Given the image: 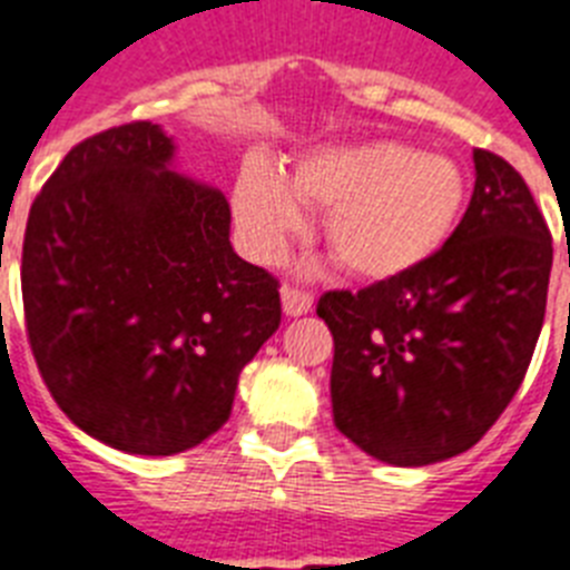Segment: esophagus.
Here are the masks:
<instances>
[{"label":"esophagus","instance_id":"obj_1","mask_svg":"<svg viewBox=\"0 0 570 570\" xmlns=\"http://www.w3.org/2000/svg\"><path fill=\"white\" fill-rule=\"evenodd\" d=\"M281 301H284L286 315H304L313 309V293H307V289H298V286L286 284L284 289H281Z\"/></svg>","mask_w":570,"mask_h":570}]
</instances>
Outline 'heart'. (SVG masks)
Returning <instances> with one entry per match:
<instances>
[{"instance_id":"b5f03b06","label":"heart","mask_w":570,"mask_h":570,"mask_svg":"<svg viewBox=\"0 0 570 570\" xmlns=\"http://www.w3.org/2000/svg\"><path fill=\"white\" fill-rule=\"evenodd\" d=\"M327 208L324 237L344 272L389 281L434 257L466 203L461 167L403 141L330 145L281 176L248 161L234 185V214L257 257H277L307 228L304 206Z\"/></svg>"}]
</instances>
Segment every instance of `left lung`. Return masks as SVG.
I'll return each instance as SVG.
<instances>
[{
	"mask_svg": "<svg viewBox=\"0 0 570 570\" xmlns=\"http://www.w3.org/2000/svg\"><path fill=\"white\" fill-rule=\"evenodd\" d=\"M470 208L438 255L318 298L333 333V423L394 466L446 461L490 432L528 374L553 243L510 161L475 150Z\"/></svg>",
	"mask_w": 570,
	"mask_h": 570,
	"instance_id": "obj_1",
	"label": "left lung"
}]
</instances>
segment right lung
Segmentation results:
<instances>
[{"label":"right lung","mask_w":570,"mask_h":570,"mask_svg":"<svg viewBox=\"0 0 570 570\" xmlns=\"http://www.w3.org/2000/svg\"><path fill=\"white\" fill-rule=\"evenodd\" d=\"M170 161L159 124L86 138L37 194L22 243L46 389L78 429L130 455L212 438L281 324L277 277L228 240L226 196Z\"/></svg>","instance_id":"add662e5"}]
</instances>
